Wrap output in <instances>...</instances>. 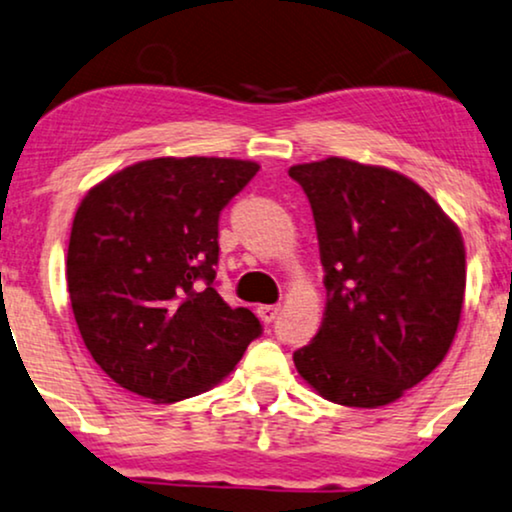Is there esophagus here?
Masks as SVG:
<instances>
[{"label":"esophagus","mask_w":512,"mask_h":512,"mask_svg":"<svg viewBox=\"0 0 512 512\" xmlns=\"http://www.w3.org/2000/svg\"><path fill=\"white\" fill-rule=\"evenodd\" d=\"M278 312H281V304H260V307H257V314H260V319L264 323L274 321Z\"/></svg>","instance_id":"1"}]
</instances>
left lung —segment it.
Here are the masks:
<instances>
[{
    "label": "left lung",
    "instance_id": "1",
    "mask_svg": "<svg viewBox=\"0 0 512 512\" xmlns=\"http://www.w3.org/2000/svg\"><path fill=\"white\" fill-rule=\"evenodd\" d=\"M307 193L326 271L319 333L293 354L333 404L378 409L449 352L465 297V245L423 186L390 167L331 158L288 170Z\"/></svg>",
    "mask_w": 512,
    "mask_h": 512
}]
</instances>
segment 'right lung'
Instances as JSON below:
<instances>
[{
    "label": "right lung",
    "mask_w": 512,
    "mask_h": 512,
    "mask_svg": "<svg viewBox=\"0 0 512 512\" xmlns=\"http://www.w3.org/2000/svg\"><path fill=\"white\" fill-rule=\"evenodd\" d=\"M260 165L151 158L92 186L75 212L66 278L80 335L125 390L172 404L208 392L262 333L215 288L224 205Z\"/></svg>",
    "instance_id": "obj_1"
}]
</instances>
